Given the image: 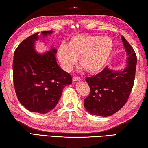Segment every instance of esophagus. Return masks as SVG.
Segmentation results:
<instances>
[{
	"instance_id": "esophagus-1",
	"label": "esophagus",
	"mask_w": 148,
	"mask_h": 148,
	"mask_svg": "<svg viewBox=\"0 0 148 148\" xmlns=\"http://www.w3.org/2000/svg\"><path fill=\"white\" fill-rule=\"evenodd\" d=\"M81 78L77 76H73V81H81Z\"/></svg>"
}]
</instances>
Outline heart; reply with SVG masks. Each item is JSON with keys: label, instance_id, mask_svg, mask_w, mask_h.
Here are the masks:
<instances>
[{"label": "heart", "instance_id": "1", "mask_svg": "<svg viewBox=\"0 0 148 148\" xmlns=\"http://www.w3.org/2000/svg\"><path fill=\"white\" fill-rule=\"evenodd\" d=\"M113 47V41L110 38L78 34L70 39L68 45L62 43L58 46L57 57L65 71H70L79 56L82 68L88 72L95 73L105 66Z\"/></svg>", "mask_w": 148, "mask_h": 148}]
</instances>
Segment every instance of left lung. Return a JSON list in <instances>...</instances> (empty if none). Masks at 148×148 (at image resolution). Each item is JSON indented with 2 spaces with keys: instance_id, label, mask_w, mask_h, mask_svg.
<instances>
[{
  "instance_id": "left-lung-1",
  "label": "left lung",
  "mask_w": 148,
  "mask_h": 148,
  "mask_svg": "<svg viewBox=\"0 0 148 148\" xmlns=\"http://www.w3.org/2000/svg\"><path fill=\"white\" fill-rule=\"evenodd\" d=\"M127 53V66L121 71H114L107 67L91 77H86L90 92L84 100L88 112L93 115L107 117L122 108L133 89L136 67V55L126 39L121 36Z\"/></svg>"
}]
</instances>
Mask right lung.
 <instances>
[{"label": "right lung", "instance_id": "right-lung-1", "mask_svg": "<svg viewBox=\"0 0 148 148\" xmlns=\"http://www.w3.org/2000/svg\"><path fill=\"white\" fill-rule=\"evenodd\" d=\"M53 31H43L47 36ZM39 32L26 38L15 49L13 61V81L21 104L30 112L45 114L54 108L64 86L72 77L57 64L56 50L38 54L34 45Z\"/></svg>", "mask_w": 148, "mask_h": 148}]
</instances>
